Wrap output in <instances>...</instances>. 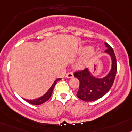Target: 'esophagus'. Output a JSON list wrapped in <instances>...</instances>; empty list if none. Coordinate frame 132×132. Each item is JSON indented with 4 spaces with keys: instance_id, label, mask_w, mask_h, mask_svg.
I'll list each match as a JSON object with an SVG mask.
<instances>
[{
    "instance_id": "34e87169",
    "label": "esophagus",
    "mask_w": 132,
    "mask_h": 132,
    "mask_svg": "<svg viewBox=\"0 0 132 132\" xmlns=\"http://www.w3.org/2000/svg\"><path fill=\"white\" fill-rule=\"evenodd\" d=\"M66 77L67 78H72L73 77V73H72V72H68V73H67V74H66Z\"/></svg>"
}]
</instances>
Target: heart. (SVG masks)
Masks as SVG:
<instances>
[{
  "label": "heart",
  "instance_id": "1",
  "mask_svg": "<svg viewBox=\"0 0 132 132\" xmlns=\"http://www.w3.org/2000/svg\"><path fill=\"white\" fill-rule=\"evenodd\" d=\"M90 51H91V47H85L81 48L80 53L81 54H86V53H89ZM87 64V61L86 60H85V59H82V60H79L78 63H77V67L78 68H84L86 66Z\"/></svg>",
  "mask_w": 132,
  "mask_h": 132
}]
</instances>
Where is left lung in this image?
Returning a JSON list of instances; mask_svg holds the SVG:
<instances>
[{"instance_id": "obj_1", "label": "left lung", "mask_w": 132, "mask_h": 132, "mask_svg": "<svg viewBox=\"0 0 132 132\" xmlns=\"http://www.w3.org/2000/svg\"><path fill=\"white\" fill-rule=\"evenodd\" d=\"M107 48L104 53L109 54L112 60V68L109 73L103 78L93 76L88 68L76 72L73 75L79 81L77 97L85 101H93L103 97L110 89L114 81L117 71L116 59L113 49L104 43Z\"/></svg>"}]
</instances>
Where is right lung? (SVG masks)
Listing matches in <instances>:
<instances>
[{"instance_id": "1", "label": "right lung", "mask_w": 132, "mask_h": 132, "mask_svg": "<svg viewBox=\"0 0 132 132\" xmlns=\"http://www.w3.org/2000/svg\"><path fill=\"white\" fill-rule=\"evenodd\" d=\"M62 78H59V79H56L54 81V83H53V85H51V87H50L49 89H48L45 94H44L42 97H39V98H36V99H34V100H28V99H25V100L27 102H28L29 103H30V104H34V105H39V104H43V103H44L45 102L47 101H48L50 98V97H51L54 86H55V85L56 84L58 81L60 80Z\"/></svg>"}]
</instances>
